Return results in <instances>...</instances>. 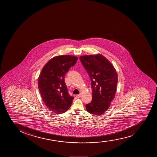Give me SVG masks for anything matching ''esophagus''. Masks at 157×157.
<instances>
[{
	"instance_id": "1",
	"label": "esophagus",
	"mask_w": 157,
	"mask_h": 157,
	"mask_svg": "<svg viewBox=\"0 0 157 157\" xmlns=\"http://www.w3.org/2000/svg\"><path fill=\"white\" fill-rule=\"evenodd\" d=\"M81 94H78V95H77V97H78V98H80V97H81Z\"/></svg>"
}]
</instances>
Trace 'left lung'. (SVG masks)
<instances>
[{"instance_id": "8db88e82", "label": "left lung", "mask_w": 157, "mask_h": 157, "mask_svg": "<svg viewBox=\"0 0 157 157\" xmlns=\"http://www.w3.org/2000/svg\"><path fill=\"white\" fill-rule=\"evenodd\" d=\"M79 59L91 81L92 100L86 104V110L94 115H102L115 98L118 83L116 70L108 59L99 54L81 56Z\"/></svg>"}]
</instances>
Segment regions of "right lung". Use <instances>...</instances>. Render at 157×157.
I'll use <instances>...</instances> for the list:
<instances>
[{
  "instance_id": "add662e5",
  "label": "right lung",
  "mask_w": 157,
  "mask_h": 157,
  "mask_svg": "<svg viewBox=\"0 0 157 157\" xmlns=\"http://www.w3.org/2000/svg\"><path fill=\"white\" fill-rule=\"evenodd\" d=\"M77 57L71 55L56 56L42 68L38 79L41 96L45 105L56 113H65L74 99L68 94L64 76L76 64Z\"/></svg>"
}]
</instances>
